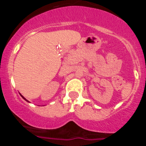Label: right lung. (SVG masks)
Returning a JSON list of instances; mask_svg holds the SVG:
<instances>
[{
  "mask_svg": "<svg viewBox=\"0 0 146 146\" xmlns=\"http://www.w3.org/2000/svg\"><path fill=\"white\" fill-rule=\"evenodd\" d=\"M20 95H21V94H20ZM21 96H22V97H23V99H25V101H27V102H28V100H27V99H25V98H24V97H23V96H22V95H21Z\"/></svg>",
  "mask_w": 146,
  "mask_h": 146,
  "instance_id": "1",
  "label": "right lung"
}]
</instances>
